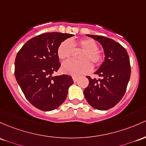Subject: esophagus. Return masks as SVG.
I'll return each mask as SVG.
<instances>
[{"label":"esophagus","instance_id":"1","mask_svg":"<svg viewBox=\"0 0 146 146\" xmlns=\"http://www.w3.org/2000/svg\"><path fill=\"white\" fill-rule=\"evenodd\" d=\"M78 80V78L76 76H73V82H77V80Z\"/></svg>","mask_w":146,"mask_h":146}]
</instances>
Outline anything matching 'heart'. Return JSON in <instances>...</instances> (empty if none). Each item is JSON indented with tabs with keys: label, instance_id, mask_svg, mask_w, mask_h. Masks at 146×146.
<instances>
[{
	"label": "heart",
	"instance_id": "heart-1",
	"mask_svg": "<svg viewBox=\"0 0 146 146\" xmlns=\"http://www.w3.org/2000/svg\"><path fill=\"white\" fill-rule=\"evenodd\" d=\"M73 48L83 50L80 55V61L70 60L63 63L62 70L71 76H80L89 73L92 70V65L98 66L103 61V54L99 50L97 43L94 39L85 38L78 41L65 40L57 48V56L61 60H67L71 57Z\"/></svg>",
	"mask_w": 146,
	"mask_h": 146
}]
</instances>
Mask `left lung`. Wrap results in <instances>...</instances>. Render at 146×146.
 Instances as JSON below:
<instances>
[{
  "label": "left lung",
  "instance_id": "obj_1",
  "mask_svg": "<svg viewBox=\"0 0 146 146\" xmlns=\"http://www.w3.org/2000/svg\"><path fill=\"white\" fill-rule=\"evenodd\" d=\"M100 43L105 59L95 73L101 79H89L84 90L86 101L94 108L107 110L114 107L125 93L131 74L130 62L127 50L114 40L103 36L86 35Z\"/></svg>",
  "mask_w": 146,
  "mask_h": 146
}]
</instances>
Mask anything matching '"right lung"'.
<instances>
[{
	"instance_id": "add662e5",
	"label": "right lung",
	"mask_w": 146,
	"mask_h": 146,
	"mask_svg": "<svg viewBox=\"0 0 146 146\" xmlns=\"http://www.w3.org/2000/svg\"><path fill=\"white\" fill-rule=\"evenodd\" d=\"M71 34L44 33L28 40L17 53L14 75L24 96L33 106L52 111L66 100L73 84L68 75L52 77L60 67L57 50Z\"/></svg>"
}]
</instances>
